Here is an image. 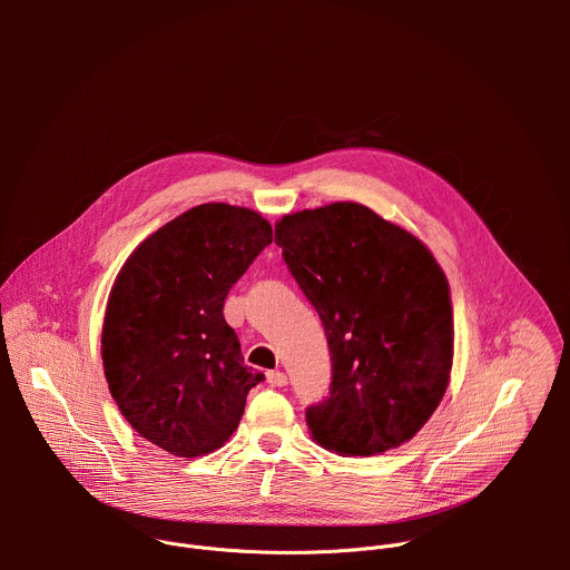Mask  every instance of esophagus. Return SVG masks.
Wrapping results in <instances>:
<instances>
[{
  "instance_id": "esophagus-1",
  "label": "esophagus",
  "mask_w": 570,
  "mask_h": 570,
  "mask_svg": "<svg viewBox=\"0 0 570 570\" xmlns=\"http://www.w3.org/2000/svg\"><path fill=\"white\" fill-rule=\"evenodd\" d=\"M266 381L273 385V387H282L288 383V376L279 370H273V372H266Z\"/></svg>"
}]
</instances>
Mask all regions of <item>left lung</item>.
Returning a JSON list of instances; mask_svg holds the SVG:
<instances>
[{
	"mask_svg": "<svg viewBox=\"0 0 570 570\" xmlns=\"http://www.w3.org/2000/svg\"><path fill=\"white\" fill-rule=\"evenodd\" d=\"M275 243L332 352V394L306 411L313 442L376 455L413 440L453 367L451 288L426 243L350 200L282 216Z\"/></svg>",
	"mask_w": 570,
	"mask_h": 570,
	"instance_id": "1",
	"label": "left lung"
}]
</instances>
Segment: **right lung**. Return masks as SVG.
I'll return each mask as SVG.
<instances>
[{
  "instance_id": "obj_1",
  "label": "right lung",
  "mask_w": 570,
  "mask_h": 570,
  "mask_svg": "<svg viewBox=\"0 0 570 570\" xmlns=\"http://www.w3.org/2000/svg\"><path fill=\"white\" fill-rule=\"evenodd\" d=\"M271 240L259 212L205 203L144 238L112 284L101 332L110 394L171 455L220 449L264 379L243 363L223 302Z\"/></svg>"
}]
</instances>
